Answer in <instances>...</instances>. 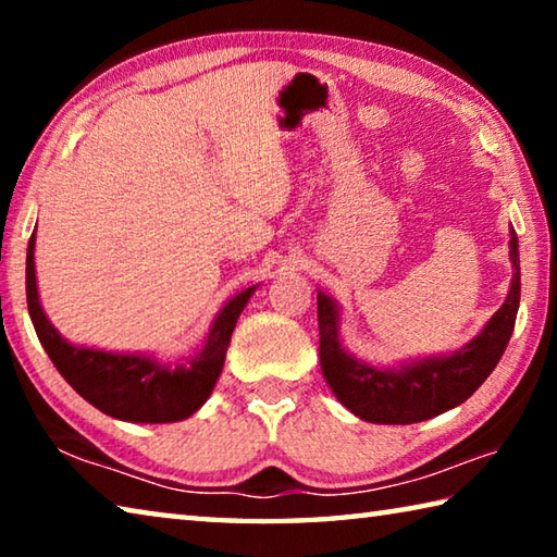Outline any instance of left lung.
Masks as SVG:
<instances>
[{
	"label": "left lung",
	"mask_w": 557,
	"mask_h": 557,
	"mask_svg": "<svg viewBox=\"0 0 557 557\" xmlns=\"http://www.w3.org/2000/svg\"><path fill=\"white\" fill-rule=\"evenodd\" d=\"M511 292L474 342L451 356L408 363L400 371L373 369L348 356L336 334L338 314L334 301L319 292V361L336 398L361 420L381 425H410L465 403L496 369L513 334L521 301V258L516 231H511Z\"/></svg>",
	"instance_id": "obj_1"
}]
</instances>
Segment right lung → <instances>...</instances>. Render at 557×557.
<instances>
[{
  "label": "right lung",
  "instance_id": "right-lung-1",
  "mask_svg": "<svg viewBox=\"0 0 557 557\" xmlns=\"http://www.w3.org/2000/svg\"><path fill=\"white\" fill-rule=\"evenodd\" d=\"M256 287L243 289L215 317L199 356L164 366L147 356L106 354L71 346L46 319L34 272V235L26 248V305L41 346L71 388L110 418L127 422H176L194 414L219 381L235 322Z\"/></svg>",
  "mask_w": 557,
  "mask_h": 557
}]
</instances>
